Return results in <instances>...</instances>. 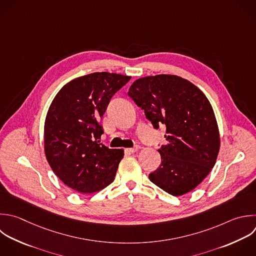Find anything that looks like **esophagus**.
I'll use <instances>...</instances> for the list:
<instances>
[{"instance_id": "1", "label": "esophagus", "mask_w": 256, "mask_h": 256, "mask_svg": "<svg viewBox=\"0 0 256 256\" xmlns=\"http://www.w3.org/2000/svg\"><path fill=\"white\" fill-rule=\"evenodd\" d=\"M139 149H140L139 146H135V147H133V148H127V149H125V152H127V153H129V154H133V153L137 152Z\"/></svg>"}]
</instances>
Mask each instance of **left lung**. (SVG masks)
<instances>
[{"label": "left lung", "instance_id": "left-lung-1", "mask_svg": "<svg viewBox=\"0 0 256 256\" xmlns=\"http://www.w3.org/2000/svg\"><path fill=\"white\" fill-rule=\"evenodd\" d=\"M128 96L158 129L166 126L168 141L158 151L160 166L149 179L173 196L193 190L215 165L220 136L212 106L194 84L176 75L136 80Z\"/></svg>", "mask_w": 256, "mask_h": 256}]
</instances>
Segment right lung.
Returning a JSON list of instances; mask_svg holds the SVG:
<instances>
[{
	"instance_id": "add662e5",
	"label": "right lung",
	"mask_w": 256,
	"mask_h": 256,
	"mask_svg": "<svg viewBox=\"0 0 256 256\" xmlns=\"http://www.w3.org/2000/svg\"><path fill=\"white\" fill-rule=\"evenodd\" d=\"M130 79L108 72L76 78L62 87L49 107L45 155L59 179L77 192L94 193L114 180L124 150L100 143L99 122L112 96Z\"/></svg>"
}]
</instances>
